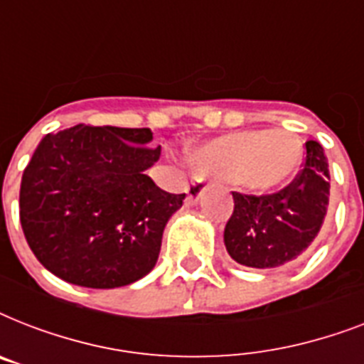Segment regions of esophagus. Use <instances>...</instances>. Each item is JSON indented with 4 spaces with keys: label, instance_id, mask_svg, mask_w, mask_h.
<instances>
[{
    "label": "esophagus",
    "instance_id": "34e87169",
    "mask_svg": "<svg viewBox=\"0 0 364 364\" xmlns=\"http://www.w3.org/2000/svg\"><path fill=\"white\" fill-rule=\"evenodd\" d=\"M205 185L200 179H194L193 183H191V187H188V194H187V202L188 204H196L200 200V196H202V193H204Z\"/></svg>",
    "mask_w": 364,
    "mask_h": 364
}]
</instances>
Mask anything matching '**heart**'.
Listing matches in <instances>:
<instances>
[{
    "mask_svg": "<svg viewBox=\"0 0 364 364\" xmlns=\"http://www.w3.org/2000/svg\"><path fill=\"white\" fill-rule=\"evenodd\" d=\"M191 160L200 176L268 194L289 185L299 173L304 141L283 128L232 132L200 145Z\"/></svg>",
    "mask_w": 364,
    "mask_h": 364,
    "instance_id": "heart-1",
    "label": "heart"
}]
</instances>
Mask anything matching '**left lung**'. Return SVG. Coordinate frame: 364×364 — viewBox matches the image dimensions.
Wrapping results in <instances>:
<instances>
[{"label": "left lung", "mask_w": 364, "mask_h": 364, "mask_svg": "<svg viewBox=\"0 0 364 364\" xmlns=\"http://www.w3.org/2000/svg\"><path fill=\"white\" fill-rule=\"evenodd\" d=\"M325 151L306 141L300 173L279 193L247 196L232 193L234 211L225 227V245L236 262L276 268L302 255L321 230L331 196Z\"/></svg>", "instance_id": "obj_1"}]
</instances>
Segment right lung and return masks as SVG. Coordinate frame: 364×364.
Here are the masks:
<instances>
[{"label":"right lung","mask_w":364,"mask_h":364,"mask_svg":"<svg viewBox=\"0 0 364 364\" xmlns=\"http://www.w3.org/2000/svg\"><path fill=\"white\" fill-rule=\"evenodd\" d=\"M149 128L71 126L47 134L20 183V225L48 272L90 289L124 287L159 260L185 194L145 173L160 159Z\"/></svg>","instance_id":"1"}]
</instances>
